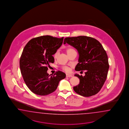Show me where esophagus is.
<instances>
[{
	"label": "esophagus",
	"instance_id": "obj_1",
	"mask_svg": "<svg viewBox=\"0 0 129 129\" xmlns=\"http://www.w3.org/2000/svg\"><path fill=\"white\" fill-rule=\"evenodd\" d=\"M73 77V76L72 75L68 74H66V77L67 78H70V77Z\"/></svg>",
	"mask_w": 129,
	"mask_h": 129
}]
</instances>
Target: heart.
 Returning a JSON list of instances; mask_svg holds the SVG:
<instances>
[{
	"mask_svg": "<svg viewBox=\"0 0 129 129\" xmlns=\"http://www.w3.org/2000/svg\"><path fill=\"white\" fill-rule=\"evenodd\" d=\"M76 51L74 49L72 48H68L66 49V52L69 55L71 54L72 52ZM59 54V52L57 51L56 52V53H55L54 57L55 58H57V57L58 56V55ZM63 69L64 70H65L66 71H70V68L69 67L67 66H64L62 67Z\"/></svg>",
	"mask_w": 129,
	"mask_h": 129,
	"instance_id": "obj_1",
	"label": "heart"
}]
</instances>
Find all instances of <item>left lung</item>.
<instances>
[{"mask_svg": "<svg viewBox=\"0 0 129 129\" xmlns=\"http://www.w3.org/2000/svg\"><path fill=\"white\" fill-rule=\"evenodd\" d=\"M66 43L78 51V63L75 70H86L84 77L75 75L79 78L80 82L73 89L85 97L97 94L106 81L109 68L106 51L97 40L86 36L67 37L64 44Z\"/></svg>", "mask_w": 129, "mask_h": 129, "instance_id": "8db88e82", "label": "left lung"}]
</instances>
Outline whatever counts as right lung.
Listing matches in <instances>:
<instances>
[{
    "label": "right lung",
    "instance_id": "obj_1",
    "mask_svg": "<svg viewBox=\"0 0 129 129\" xmlns=\"http://www.w3.org/2000/svg\"><path fill=\"white\" fill-rule=\"evenodd\" d=\"M64 37L50 35L36 37L30 40L23 49L20 59V68L24 81L32 92L46 95L57 89L60 80L66 74L58 71L52 76L47 73L48 67L54 62L53 55L60 47Z\"/></svg>",
    "mask_w": 129,
    "mask_h": 129
}]
</instances>
